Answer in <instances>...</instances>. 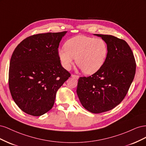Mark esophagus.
<instances>
[{
	"mask_svg": "<svg viewBox=\"0 0 146 146\" xmlns=\"http://www.w3.org/2000/svg\"><path fill=\"white\" fill-rule=\"evenodd\" d=\"M72 77H73V78H76V79H78V78H79V76H78V75H75V74H72Z\"/></svg>",
	"mask_w": 146,
	"mask_h": 146,
	"instance_id": "obj_1",
	"label": "esophagus"
}]
</instances>
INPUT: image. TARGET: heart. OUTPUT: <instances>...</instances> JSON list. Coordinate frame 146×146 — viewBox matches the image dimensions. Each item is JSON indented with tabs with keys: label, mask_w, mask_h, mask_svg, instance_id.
<instances>
[{
	"label": "heart",
	"mask_w": 146,
	"mask_h": 146,
	"mask_svg": "<svg viewBox=\"0 0 146 146\" xmlns=\"http://www.w3.org/2000/svg\"><path fill=\"white\" fill-rule=\"evenodd\" d=\"M108 54L107 44L100 38L78 35L69 39L65 47L58 50L62 66L69 69L76 58V63L86 74H92L104 64Z\"/></svg>",
	"instance_id": "b5f03b06"
}]
</instances>
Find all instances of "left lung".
<instances>
[{"label":"left lung","mask_w":146,"mask_h":146,"mask_svg":"<svg viewBox=\"0 0 146 146\" xmlns=\"http://www.w3.org/2000/svg\"><path fill=\"white\" fill-rule=\"evenodd\" d=\"M95 35L107 44V58L92 76L79 78L77 93L84 108L98 114L112 110L125 98L135 77L136 61L123 39L108 35Z\"/></svg>","instance_id":"1"}]
</instances>
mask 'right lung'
Listing matches in <instances>:
<instances>
[{
	"mask_svg": "<svg viewBox=\"0 0 146 146\" xmlns=\"http://www.w3.org/2000/svg\"><path fill=\"white\" fill-rule=\"evenodd\" d=\"M66 32L32 35L13 52L8 85L13 100L25 113L39 116L49 111L57 91L70 77L58 56L59 44Z\"/></svg>",
	"mask_w": 146,
	"mask_h": 146,
	"instance_id": "obj_1",
	"label": "right lung"
}]
</instances>
